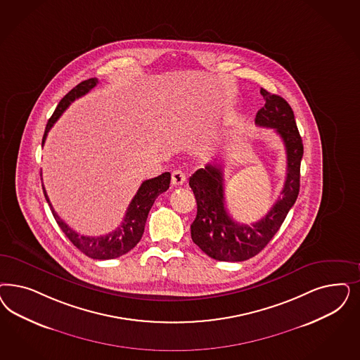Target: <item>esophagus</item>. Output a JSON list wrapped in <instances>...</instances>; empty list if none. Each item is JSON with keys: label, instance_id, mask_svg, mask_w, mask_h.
<instances>
[{"label": "esophagus", "instance_id": "obj_1", "mask_svg": "<svg viewBox=\"0 0 360 360\" xmlns=\"http://www.w3.org/2000/svg\"><path fill=\"white\" fill-rule=\"evenodd\" d=\"M186 181V176L181 169H176L172 172V184L176 186H183Z\"/></svg>", "mask_w": 360, "mask_h": 360}]
</instances>
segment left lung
<instances>
[{
	"mask_svg": "<svg viewBox=\"0 0 360 360\" xmlns=\"http://www.w3.org/2000/svg\"><path fill=\"white\" fill-rule=\"evenodd\" d=\"M265 105L257 112L255 124L273 128L283 140L288 174L281 198L273 208L250 225L233 220L225 208L224 174L217 164H207L189 179L198 202V214L191 225L193 243L217 261L240 262L258 255L278 232L300 193L303 144L290 105L276 94L261 89Z\"/></svg>",
	"mask_w": 360,
	"mask_h": 360,
	"instance_id": "left-lung-1",
	"label": "left lung"
}]
</instances>
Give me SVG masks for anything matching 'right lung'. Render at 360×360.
Returning <instances> with one entry per match:
<instances>
[{"label":"right lung","instance_id":"1","mask_svg":"<svg viewBox=\"0 0 360 360\" xmlns=\"http://www.w3.org/2000/svg\"><path fill=\"white\" fill-rule=\"evenodd\" d=\"M96 83H98L96 78H90L87 81L81 82L62 98L54 114L47 122L44 139H42V146L45 144L50 128L54 126V123L58 120L59 116L63 114V111L69 107L70 103L74 102L75 99L81 98L83 95H86L90 90H93L94 87L96 86ZM169 183H171L169 172H164L158 177L143 181L135 198H132V201L128 205L127 213L124 216V220L122 222V225H119L114 232L108 233L105 236H98V237L82 236L79 233L72 231L69 225L59 217L57 212L53 208V205L50 204V200L47 198L44 184H42V189H44V195H45L49 207L51 209V213L57 221L59 228L62 229V232L66 234V237L72 243V245L77 249H79L83 255L94 258V259H111V258H117L120 255H126L138 245L143 233H144L146 221H147L148 213L151 210L155 200L169 188Z\"/></svg>","mask_w":360,"mask_h":360}]
</instances>
